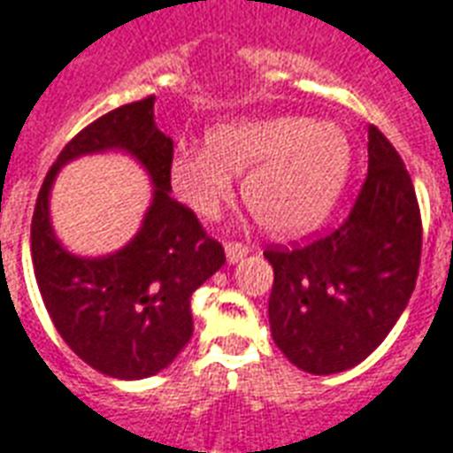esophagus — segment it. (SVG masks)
Instances as JSON below:
<instances>
[{
	"instance_id": "esophagus-1",
	"label": "esophagus",
	"mask_w": 453,
	"mask_h": 453,
	"mask_svg": "<svg viewBox=\"0 0 453 453\" xmlns=\"http://www.w3.org/2000/svg\"><path fill=\"white\" fill-rule=\"evenodd\" d=\"M250 254V247L247 244H242V242H226V257L230 264H237L242 258Z\"/></svg>"
}]
</instances>
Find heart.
I'll return each instance as SVG.
<instances>
[{
    "label": "heart",
    "mask_w": 453,
    "mask_h": 453,
    "mask_svg": "<svg viewBox=\"0 0 453 453\" xmlns=\"http://www.w3.org/2000/svg\"><path fill=\"white\" fill-rule=\"evenodd\" d=\"M351 147L334 123L303 116L234 120L206 134V150H178L175 195L199 219H216L244 175V202L273 234H302L326 219L349 175Z\"/></svg>",
    "instance_id": "1"
}]
</instances>
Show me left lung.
Wrapping results in <instances>:
<instances>
[{
	"instance_id": "obj_1",
	"label": "left lung",
	"mask_w": 453,
	"mask_h": 453,
	"mask_svg": "<svg viewBox=\"0 0 453 453\" xmlns=\"http://www.w3.org/2000/svg\"><path fill=\"white\" fill-rule=\"evenodd\" d=\"M423 226L411 175L378 127H368V175L349 219L296 250H265L273 340L306 372L349 371L378 349L406 309Z\"/></svg>"
}]
</instances>
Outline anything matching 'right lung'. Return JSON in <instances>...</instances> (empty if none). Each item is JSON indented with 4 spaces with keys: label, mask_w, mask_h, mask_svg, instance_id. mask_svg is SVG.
Listing matches in <instances>:
<instances>
[{
    "label": "right lung",
    "mask_w": 453,
    "mask_h": 453,
    "mask_svg": "<svg viewBox=\"0 0 453 453\" xmlns=\"http://www.w3.org/2000/svg\"><path fill=\"white\" fill-rule=\"evenodd\" d=\"M126 150L155 185L141 233L109 257H75L56 240L49 192L60 165L85 153ZM173 140L154 123V96L89 123L47 173L30 226L35 278L51 323L95 371L119 380L157 375L192 337L189 299L226 264L220 242L171 196Z\"/></svg>",
    "instance_id": "add662e5"
}]
</instances>
